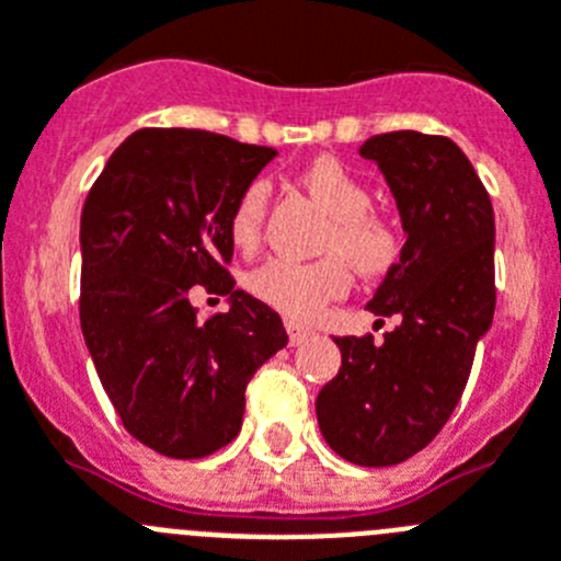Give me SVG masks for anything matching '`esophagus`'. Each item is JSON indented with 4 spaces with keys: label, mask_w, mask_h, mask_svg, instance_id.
Here are the masks:
<instances>
[{
    "label": "esophagus",
    "mask_w": 561,
    "mask_h": 561,
    "mask_svg": "<svg viewBox=\"0 0 561 561\" xmlns=\"http://www.w3.org/2000/svg\"><path fill=\"white\" fill-rule=\"evenodd\" d=\"M285 330H287V337H290V346H299V343L310 341V337H312L310 327L299 324V321H287Z\"/></svg>",
    "instance_id": "1"
}]
</instances>
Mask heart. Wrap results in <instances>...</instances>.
I'll return each mask as SVG.
<instances>
[{"label":"heart","mask_w":561,"mask_h":561,"mask_svg":"<svg viewBox=\"0 0 561 561\" xmlns=\"http://www.w3.org/2000/svg\"><path fill=\"white\" fill-rule=\"evenodd\" d=\"M301 184L332 215V229L324 243V251L332 254L312 262L274 256L249 276V287L256 299L279 310L282 316L310 321L330 301L341 299L350 290L352 276L346 262L363 276L388 274L402 254V237L382 211L371 209L375 195L366 181L357 179L335 156L312 159L301 170ZM265 209L268 184L251 181L237 198L229 218V237L240 251H254L260 245Z\"/></svg>","instance_id":"b5f03b06"}]
</instances>
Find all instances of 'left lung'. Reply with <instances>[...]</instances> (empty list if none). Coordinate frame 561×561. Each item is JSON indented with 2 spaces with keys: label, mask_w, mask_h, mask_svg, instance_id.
Wrapping results in <instances>:
<instances>
[{
  "label": "left lung",
  "mask_w": 561,
  "mask_h": 561,
  "mask_svg": "<svg viewBox=\"0 0 561 561\" xmlns=\"http://www.w3.org/2000/svg\"><path fill=\"white\" fill-rule=\"evenodd\" d=\"M391 186L408 240L368 310L400 318L375 335L335 337L337 375L316 400L318 427L341 458L391 467L425 450L461 400L476 346L494 316V211L453 139L391 130L366 139Z\"/></svg>",
  "instance_id": "left-lung-1"
}]
</instances>
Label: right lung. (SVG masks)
Returning <instances> with one entry per match:
<instances>
[{"label":"right lung","instance_id":"1","mask_svg":"<svg viewBox=\"0 0 561 561\" xmlns=\"http://www.w3.org/2000/svg\"><path fill=\"white\" fill-rule=\"evenodd\" d=\"M276 156L198 128H142L105 161L80 218V327L125 431L204 458L243 427L245 386L287 343L279 312L234 290L229 218ZM193 284L229 295L198 322Z\"/></svg>","mask_w":561,"mask_h":561}]
</instances>
